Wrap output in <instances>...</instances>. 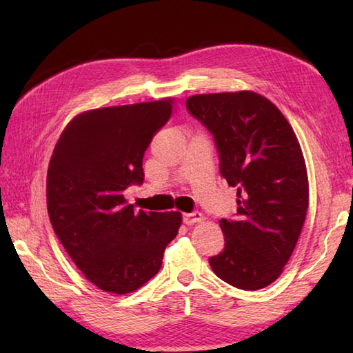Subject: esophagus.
<instances>
[{
	"label": "esophagus",
	"instance_id": "obj_1",
	"mask_svg": "<svg viewBox=\"0 0 353 353\" xmlns=\"http://www.w3.org/2000/svg\"><path fill=\"white\" fill-rule=\"evenodd\" d=\"M182 220L185 224H194V223H200L201 220H203V215H201L200 212H191V214H183L182 215Z\"/></svg>",
	"mask_w": 353,
	"mask_h": 353
}]
</instances>
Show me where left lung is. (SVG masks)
I'll list each match as a JSON object with an SVG mask.
<instances>
[{"label": "left lung", "instance_id": "8db88e82", "mask_svg": "<svg viewBox=\"0 0 353 353\" xmlns=\"http://www.w3.org/2000/svg\"><path fill=\"white\" fill-rule=\"evenodd\" d=\"M186 109L212 133L220 172L236 188V220H220L224 249L214 273L239 290L265 288L283 272L310 205L297 137L274 104L256 92L200 94Z\"/></svg>", "mask_w": 353, "mask_h": 353}]
</instances>
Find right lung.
Masks as SVG:
<instances>
[{
  "label": "right lung",
  "instance_id": "obj_1",
  "mask_svg": "<svg viewBox=\"0 0 353 353\" xmlns=\"http://www.w3.org/2000/svg\"><path fill=\"white\" fill-rule=\"evenodd\" d=\"M172 114V100L83 112L65 127L47 172L51 226L80 272L127 294L159 272L181 212H134L124 191L144 182L142 157Z\"/></svg>",
  "mask_w": 353,
  "mask_h": 353
}]
</instances>
